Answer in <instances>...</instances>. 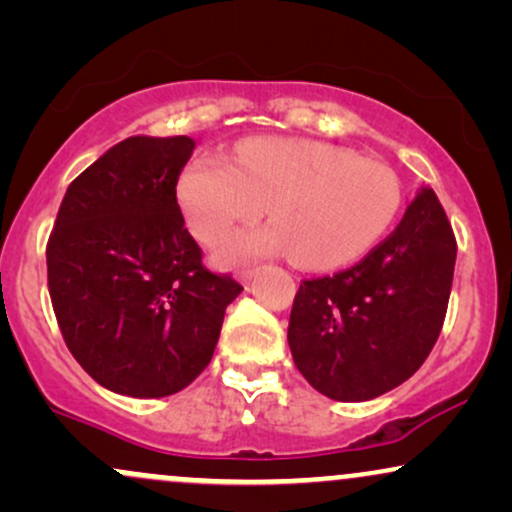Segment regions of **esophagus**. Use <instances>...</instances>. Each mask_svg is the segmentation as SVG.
Wrapping results in <instances>:
<instances>
[{
	"mask_svg": "<svg viewBox=\"0 0 512 512\" xmlns=\"http://www.w3.org/2000/svg\"><path fill=\"white\" fill-rule=\"evenodd\" d=\"M255 274H257V269L255 267H248V269H240L238 272V279L243 281V284H250L252 279H255Z\"/></svg>",
	"mask_w": 512,
	"mask_h": 512,
	"instance_id": "34e87169",
	"label": "esophagus"
}]
</instances>
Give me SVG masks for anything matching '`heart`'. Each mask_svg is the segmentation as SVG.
I'll return each mask as SVG.
<instances>
[{
	"label": "heart",
	"mask_w": 512,
	"mask_h": 512,
	"mask_svg": "<svg viewBox=\"0 0 512 512\" xmlns=\"http://www.w3.org/2000/svg\"><path fill=\"white\" fill-rule=\"evenodd\" d=\"M187 226L207 245L221 243L238 223L274 221L238 233L221 260L291 252L305 269H337L358 260L390 231L402 190L390 168L344 146L315 139L260 137L240 142L231 161L197 156L178 180Z\"/></svg>",
	"instance_id": "heart-1"
}]
</instances>
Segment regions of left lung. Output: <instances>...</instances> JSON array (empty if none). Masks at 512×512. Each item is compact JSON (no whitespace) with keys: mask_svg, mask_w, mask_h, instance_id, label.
Instances as JSON below:
<instances>
[{"mask_svg":"<svg viewBox=\"0 0 512 512\" xmlns=\"http://www.w3.org/2000/svg\"><path fill=\"white\" fill-rule=\"evenodd\" d=\"M457 240L436 192L354 267L301 281L289 346L303 378L337 402H366L409 380L443 330Z\"/></svg>","mask_w":512,"mask_h":512,"instance_id":"1","label":"left lung"}]
</instances>
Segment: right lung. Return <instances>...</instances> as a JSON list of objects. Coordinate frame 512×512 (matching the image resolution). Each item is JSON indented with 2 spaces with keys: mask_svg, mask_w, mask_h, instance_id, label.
<instances>
[{
  "mask_svg": "<svg viewBox=\"0 0 512 512\" xmlns=\"http://www.w3.org/2000/svg\"><path fill=\"white\" fill-rule=\"evenodd\" d=\"M190 137H129L67 187L48 240V289L64 344L117 395L168 397L209 366L243 291L204 267L175 185Z\"/></svg>",
  "mask_w": 512,
  "mask_h": 512,
  "instance_id": "obj_1",
  "label": "right lung"
}]
</instances>
